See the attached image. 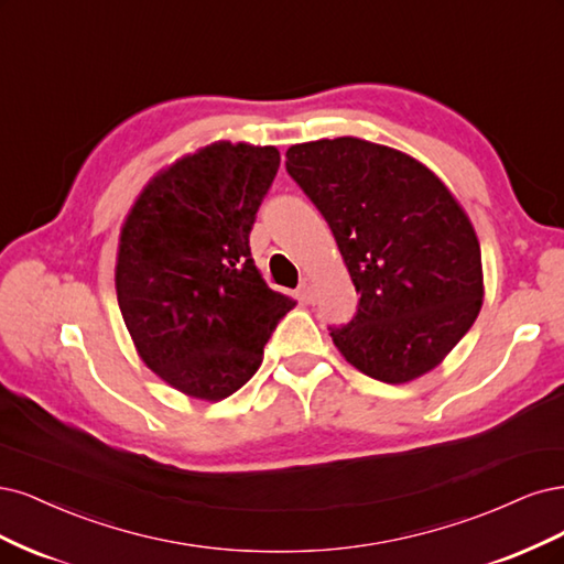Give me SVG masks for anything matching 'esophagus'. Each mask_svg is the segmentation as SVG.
Masks as SVG:
<instances>
[{
	"mask_svg": "<svg viewBox=\"0 0 564 564\" xmlns=\"http://www.w3.org/2000/svg\"><path fill=\"white\" fill-rule=\"evenodd\" d=\"M300 293H302V297H304L308 304H314V302H316V285H314V281H312V279H302Z\"/></svg>",
	"mask_w": 564,
	"mask_h": 564,
	"instance_id": "1",
	"label": "esophagus"
}]
</instances>
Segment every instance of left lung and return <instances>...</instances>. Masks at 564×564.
I'll list each match as a JSON object with an SVG mask.
<instances>
[{
  "label": "left lung",
  "mask_w": 564,
  "mask_h": 564,
  "mask_svg": "<svg viewBox=\"0 0 564 564\" xmlns=\"http://www.w3.org/2000/svg\"><path fill=\"white\" fill-rule=\"evenodd\" d=\"M285 159L360 293L356 316L330 325L339 354L387 384L433 370L482 306L480 243L457 198L424 163L360 138L293 144Z\"/></svg>",
  "instance_id": "8db88e82"
}]
</instances>
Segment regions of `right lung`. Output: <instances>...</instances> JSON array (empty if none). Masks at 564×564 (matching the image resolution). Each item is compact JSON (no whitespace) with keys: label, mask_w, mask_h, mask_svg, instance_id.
I'll return each mask as SVG.
<instances>
[{"label":"right lung","mask_w":564,"mask_h":564,"mask_svg":"<svg viewBox=\"0 0 564 564\" xmlns=\"http://www.w3.org/2000/svg\"><path fill=\"white\" fill-rule=\"evenodd\" d=\"M281 163L276 148L213 142L154 175L121 227L117 300L152 372L223 401L258 372L295 300L250 256V229Z\"/></svg>","instance_id":"1"}]
</instances>
